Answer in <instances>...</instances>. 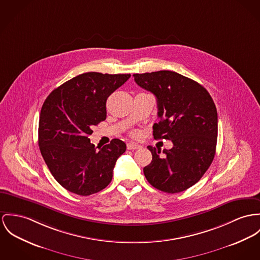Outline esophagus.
<instances>
[{
	"mask_svg": "<svg viewBox=\"0 0 260 260\" xmlns=\"http://www.w3.org/2000/svg\"><path fill=\"white\" fill-rule=\"evenodd\" d=\"M140 147H141V146H140V144H139V143H136V142H128V143L126 144V148L129 149V150L139 149Z\"/></svg>",
	"mask_w": 260,
	"mask_h": 260,
	"instance_id": "34e87169",
	"label": "esophagus"
}]
</instances>
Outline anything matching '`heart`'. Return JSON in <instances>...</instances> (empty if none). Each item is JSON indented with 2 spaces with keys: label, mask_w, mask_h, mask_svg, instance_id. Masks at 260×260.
I'll return each instance as SVG.
<instances>
[{
  "label": "heart",
  "mask_w": 260,
  "mask_h": 260,
  "mask_svg": "<svg viewBox=\"0 0 260 260\" xmlns=\"http://www.w3.org/2000/svg\"><path fill=\"white\" fill-rule=\"evenodd\" d=\"M138 135H139L138 133H134V136H138Z\"/></svg>",
  "instance_id": "obj_1"
}]
</instances>
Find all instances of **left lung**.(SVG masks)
<instances>
[{
  "instance_id": "obj_1",
  "label": "left lung",
  "mask_w": 260,
  "mask_h": 260,
  "mask_svg": "<svg viewBox=\"0 0 260 260\" xmlns=\"http://www.w3.org/2000/svg\"><path fill=\"white\" fill-rule=\"evenodd\" d=\"M136 83L157 100L159 122L153 124L155 140H169L173 147L150 145L152 161L143 168L147 181L160 191L174 194L196 184L216 154L218 113L209 92L179 73L161 70L134 74Z\"/></svg>"
}]
</instances>
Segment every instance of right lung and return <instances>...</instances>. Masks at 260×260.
Segmentation results:
<instances>
[{
  "label": "right lung",
  "mask_w": 260,
  "mask_h": 260,
  "mask_svg": "<svg viewBox=\"0 0 260 260\" xmlns=\"http://www.w3.org/2000/svg\"><path fill=\"white\" fill-rule=\"evenodd\" d=\"M131 74H80L54 89L40 111L39 145L52 176L66 190L89 196L112 181L116 161L125 151L114 139L95 147L92 126L106 120V102Z\"/></svg>",
  "instance_id": "1"
}]
</instances>
